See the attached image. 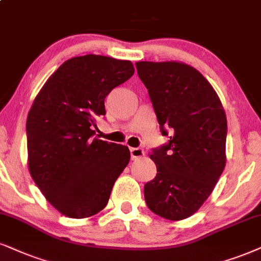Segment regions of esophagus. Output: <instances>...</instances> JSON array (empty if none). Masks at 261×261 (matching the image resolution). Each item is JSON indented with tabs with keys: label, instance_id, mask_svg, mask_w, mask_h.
<instances>
[{
	"label": "esophagus",
	"instance_id": "esophagus-1",
	"mask_svg": "<svg viewBox=\"0 0 261 261\" xmlns=\"http://www.w3.org/2000/svg\"><path fill=\"white\" fill-rule=\"evenodd\" d=\"M131 153V159L137 160L141 159L142 156H144V150L141 149V148H130Z\"/></svg>",
	"mask_w": 261,
	"mask_h": 261
}]
</instances>
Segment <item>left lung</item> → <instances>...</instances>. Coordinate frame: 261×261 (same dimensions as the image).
I'll return each mask as SVG.
<instances>
[{
    "label": "left lung",
    "mask_w": 261,
    "mask_h": 261,
    "mask_svg": "<svg viewBox=\"0 0 261 261\" xmlns=\"http://www.w3.org/2000/svg\"><path fill=\"white\" fill-rule=\"evenodd\" d=\"M138 77L149 92L169 144L149 154L156 176L144 186L151 212L169 220L193 216L208 199L226 164V115L210 82L179 61H138Z\"/></svg>",
    "instance_id": "8db88e82"
}]
</instances>
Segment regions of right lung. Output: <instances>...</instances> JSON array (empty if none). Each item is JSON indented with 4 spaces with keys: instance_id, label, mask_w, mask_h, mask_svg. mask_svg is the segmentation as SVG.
Here are the masks:
<instances>
[{
    "instance_id": "right-lung-1",
    "label": "right lung",
    "mask_w": 261,
    "mask_h": 261,
    "mask_svg": "<svg viewBox=\"0 0 261 261\" xmlns=\"http://www.w3.org/2000/svg\"><path fill=\"white\" fill-rule=\"evenodd\" d=\"M128 60L88 54L65 61L35 97L26 121L32 179L54 208L75 219L107 206L130 161L126 146L94 137L105 98L134 74Z\"/></svg>"
}]
</instances>
